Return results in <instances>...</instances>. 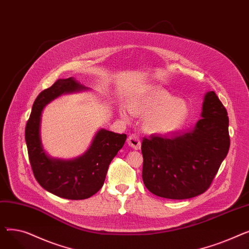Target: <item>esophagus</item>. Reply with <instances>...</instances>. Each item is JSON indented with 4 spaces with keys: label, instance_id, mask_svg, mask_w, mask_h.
<instances>
[{
    "label": "esophagus",
    "instance_id": "esophagus-1",
    "mask_svg": "<svg viewBox=\"0 0 249 249\" xmlns=\"http://www.w3.org/2000/svg\"><path fill=\"white\" fill-rule=\"evenodd\" d=\"M127 143H128L129 146H131L132 148H134V149H136V150L140 149L141 143H140L139 137H138L137 135H135V134H132V135H130V136L128 137Z\"/></svg>",
    "mask_w": 249,
    "mask_h": 249
}]
</instances>
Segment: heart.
I'll list each match as a JSON object with an SVG mask.
<instances>
[{
    "mask_svg": "<svg viewBox=\"0 0 249 249\" xmlns=\"http://www.w3.org/2000/svg\"><path fill=\"white\" fill-rule=\"evenodd\" d=\"M127 107L120 106L119 113L123 118L130 114L145 116L143 130L148 134L163 135L174 133L187 122L190 107L186 101L177 99L166 89L147 87L127 99Z\"/></svg>",
    "mask_w": 249,
    "mask_h": 249,
    "instance_id": "1",
    "label": "heart"
}]
</instances>
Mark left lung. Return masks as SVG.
<instances>
[{
  "label": "left lung",
  "mask_w": 249,
  "mask_h": 249,
  "mask_svg": "<svg viewBox=\"0 0 249 249\" xmlns=\"http://www.w3.org/2000/svg\"><path fill=\"white\" fill-rule=\"evenodd\" d=\"M201 117L169 138H143L142 179L155 196L184 200L210 187L230 146L227 111L213 90L204 96Z\"/></svg>",
  "instance_id": "left-lung-1"
}]
</instances>
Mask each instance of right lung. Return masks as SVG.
I'll return each instance as SVG.
<instances>
[{"instance_id":"1","label":"right lung","mask_w":249,"mask_h":249,"mask_svg":"<svg viewBox=\"0 0 249 249\" xmlns=\"http://www.w3.org/2000/svg\"><path fill=\"white\" fill-rule=\"evenodd\" d=\"M86 89L88 88L72 77L59 78L38 95L25 129L29 160L38 184L57 197L69 200L88 199L103 187L109 164L127 138L126 134L99 129L89 148L77 158L54 159L46 153L40 134L41 117L46 105L61 95Z\"/></svg>"}]
</instances>
